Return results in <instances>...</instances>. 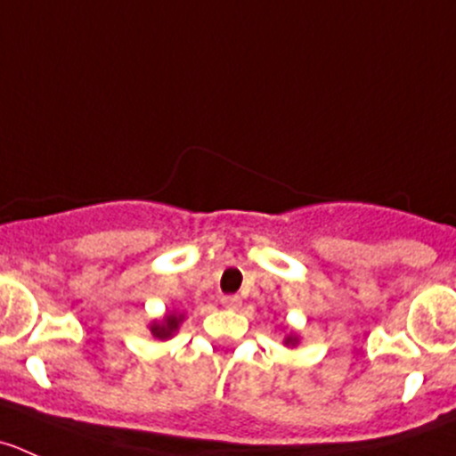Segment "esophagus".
<instances>
[{
    "label": "esophagus",
    "mask_w": 456,
    "mask_h": 456,
    "mask_svg": "<svg viewBox=\"0 0 456 456\" xmlns=\"http://www.w3.org/2000/svg\"><path fill=\"white\" fill-rule=\"evenodd\" d=\"M220 303H223V307H227V309H238L240 307V296H223V300H220Z\"/></svg>",
    "instance_id": "34e87169"
}]
</instances>
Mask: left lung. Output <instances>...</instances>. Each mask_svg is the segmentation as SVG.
<instances>
[{
    "label": "left lung",
    "instance_id": "1",
    "mask_svg": "<svg viewBox=\"0 0 456 456\" xmlns=\"http://www.w3.org/2000/svg\"><path fill=\"white\" fill-rule=\"evenodd\" d=\"M296 343H298V336H296V334H289V336H285V346H291V347H294Z\"/></svg>",
    "mask_w": 456,
    "mask_h": 456
}]
</instances>
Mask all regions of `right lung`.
I'll list each match as a JSON object with an SVG mask.
<instances>
[{
	"label": "right lung",
	"mask_w": 456,
	"mask_h": 456,
	"mask_svg": "<svg viewBox=\"0 0 456 456\" xmlns=\"http://www.w3.org/2000/svg\"><path fill=\"white\" fill-rule=\"evenodd\" d=\"M183 318H184L183 314L169 312L165 318H162V321H153L151 325H149V330H151V334L156 336V338L167 340V338H171V336H174L175 331H178V327H180V322H183Z\"/></svg>",
	"instance_id": "obj_1"
}]
</instances>
